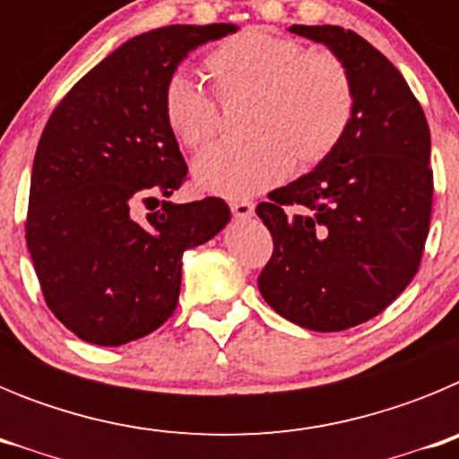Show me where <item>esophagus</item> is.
<instances>
[{"label":"esophagus","mask_w":459,"mask_h":459,"mask_svg":"<svg viewBox=\"0 0 459 459\" xmlns=\"http://www.w3.org/2000/svg\"><path fill=\"white\" fill-rule=\"evenodd\" d=\"M230 209H232V213L237 218H250L255 213V202H250V200H234L232 204H230Z\"/></svg>","instance_id":"obj_1"}]
</instances>
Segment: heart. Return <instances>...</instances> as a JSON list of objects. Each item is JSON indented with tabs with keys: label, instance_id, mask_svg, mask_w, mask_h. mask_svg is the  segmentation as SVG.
Returning a JSON list of instances; mask_svg holds the SVG:
<instances>
[{
	"label": "heart",
	"instance_id": "1",
	"mask_svg": "<svg viewBox=\"0 0 459 459\" xmlns=\"http://www.w3.org/2000/svg\"><path fill=\"white\" fill-rule=\"evenodd\" d=\"M202 73L225 105L246 103L243 147H216L197 160L195 177L206 190L248 197L280 184L299 168L324 163L350 131L356 87L347 64L328 50L266 27H248L211 48ZM206 89L184 73L165 82L163 119L188 152L216 140L221 109Z\"/></svg>",
	"mask_w": 459,
	"mask_h": 459
}]
</instances>
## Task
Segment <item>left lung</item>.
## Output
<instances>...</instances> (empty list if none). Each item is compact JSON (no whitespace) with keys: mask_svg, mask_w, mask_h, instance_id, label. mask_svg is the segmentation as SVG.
<instances>
[{"mask_svg":"<svg viewBox=\"0 0 459 459\" xmlns=\"http://www.w3.org/2000/svg\"><path fill=\"white\" fill-rule=\"evenodd\" d=\"M290 30L347 64L356 112L324 163L257 204L273 238L257 285L278 315L331 333L377 317L419 271L435 193L429 128L400 71L363 36L335 24Z\"/></svg>","mask_w":459,"mask_h":459,"instance_id":"1","label":"left lung"}]
</instances>
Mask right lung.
<instances>
[{
    "instance_id": "right-lung-1",
    "label": "right lung",
    "mask_w": 459,
    "mask_h": 459,
    "mask_svg": "<svg viewBox=\"0 0 459 459\" xmlns=\"http://www.w3.org/2000/svg\"><path fill=\"white\" fill-rule=\"evenodd\" d=\"M230 31L169 24L126 40L73 84L43 128L27 248L48 307L84 342L119 347L163 326L179 301L184 250L230 221L221 197L165 200L188 181V165L160 108L186 52Z\"/></svg>"
}]
</instances>
